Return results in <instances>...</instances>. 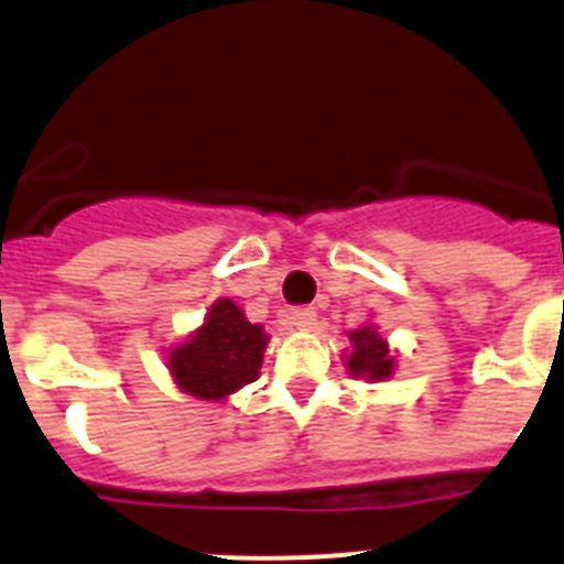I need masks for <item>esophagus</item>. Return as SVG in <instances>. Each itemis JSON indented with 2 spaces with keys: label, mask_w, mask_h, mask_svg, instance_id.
Here are the masks:
<instances>
[{
  "label": "esophagus",
  "mask_w": 564,
  "mask_h": 564,
  "mask_svg": "<svg viewBox=\"0 0 564 564\" xmlns=\"http://www.w3.org/2000/svg\"><path fill=\"white\" fill-rule=\"evenodd\" d=\"M289 323H292L297 332H312L314 326H317V312H314L312 306L308 308H294L292 314H289Z\"/></svg>",
  "instance_id": "34e87169"
}]
</instances>
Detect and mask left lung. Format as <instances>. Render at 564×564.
Wrapping results in <instances>:
<instances>
[{
	"mask_svg": "<svg viewBox=\"0 0 564 564\" xmlns=\"http://www.w3.org/2000/svg\"><path fill=\"white\" fill-rule=\"evenodd\" d=\"M354 351L345 357V368L351 377H362L368 382H384L395 368V357L373 326H362L348 334Z\"/></svg>",
	"mask_w": 564,
	"mask_h": 564,
	"instance_id": "left-lung-1",
	"label": "left lung"
}]
</instances>
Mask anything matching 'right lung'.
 I'll return each instance as SVG.
<instances>
[{"label": "right lung", "instance_id": "1", "mask_svg": "<svg viewBox=\"0 0 564 564\" xmlns=\"http://www.w3.org/2000/svg\"><path fill=\"white\" fill-rule=\"evenodd\" d=\"M270 334L250 323L232 301L210 306L205 323L169 351V370L182 393L221 402L238 388L256 382Z\"/></svg>", "mask_w": 564, "mask_h": 564}]
</instances>
